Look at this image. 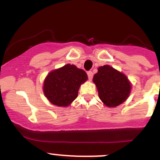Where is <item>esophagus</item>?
<instances>
[{
	"instance_id": "34e87169",
	"label": "esophagus",
	"mask_w": 160,
	"mask_h": 160,
	"mask_svg": "<svg viewBox=\"0 0 160 160\" xmlns=\"http://www.w3.org/2000/svg\"><path fill=\"white\" fill-rule=\"evenodd\" d=\"M87 75H88V78H89V80H92V79L93 78V73L91 71H87Z\"/></svg>"
}]
</instances>
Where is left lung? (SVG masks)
I'll return each instance as SVG.
<instances>
[{
  "label": "left lung",
  "instance_id": "1",
  "mask_svg": "<svg viewBox=\"0 0 160 160\" xmlns=\"http://www.w3.org/2000/svg\"><path fill=\"white\" fill-rule=\"evenodd\" d=\"M92 81L98 89L99 98L108 108L123 103L131 92L132 84L127 77L108 65L98 68Z\"/></svg>",
  "mask_w": 160,
  "mask_h": 160
}]
</instances>
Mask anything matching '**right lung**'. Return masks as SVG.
Listing matches in <instances>:
<instances>
[{"label": "right lung", "instance_id": "obj_1", "mask_svg": "<svg viewBox=\"0 0 160 160\" xmlns=\"http://www.w3.org/2000/svg\"><path fill=\"white\" fill-rule=\"evenodd\" d=\"M87 79L83 70L67 64L47 74L43 82V93L54 105L68 107L77 98L80 85Z\"/></svg>", "mask_w": 160, "mask_h": 160}]
</instances>
